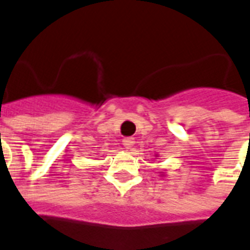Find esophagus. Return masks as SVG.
I'll return each instance as SVG.
<instances>
[{
    "label": "esophagus",
    "mask_w": 250,
    "mask_h": 250,
    "mask_svg": "<svg viewBox=\"0 0 250 250\" xmlns=\"http://www.w3.org/2000/svg\"><path fill=\"white\" fill-rule=\"evenodd\" d=\"M123 143H124V147H125V148L130 149L131 147L134 146L135 139H134V138H125V139L123 141Z\"/></svg>",
    "instance_id": "1"
}]
</instances>
